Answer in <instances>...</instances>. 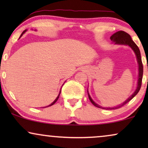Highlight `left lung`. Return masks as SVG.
I'll return each instance as SVG.
<instances>
[{
    "mask_svg": "<svg viewBox=\"0 0 148 148\" xmlns=\"http://www.w3.org/2000/svg\"><path fill=\"white\" fill-rule=\"evenodd\" d=\"M111 41L114 42L115 44H123V45H128L130 46V47L132 48L133 51L135 53V55H136L137 62H138L139 64V77H138V82H137V87L136 90L135 91V92L131 95V96L129 97V98L127 99V100L123 103L122 104L119 105V106L116 107H112V108H103V107L99 106L97 104H96L94 101L92 100V99L91 98V97L88 94L89 98H90V100L91 102L95 106L98 107V108H103L106 109V110H114V109H118L119 108H121V107L124 106L128 103L129 101L134 98V97L137 94V93L139 92V90H140L141 86V83H142V77H143V64L142 61H141V53L140 50H139L138 46L136 45V44L133 41L132 39H131V36L129 35V34H127V32L124 31H119L116 32L113 34L112 36H111L110 38Z\"/></svg>",
    "mask_w": 148,
    "mask_h": 148,
    "instance_id": "obj_1",
    "label": "left lung"
}]
</instances>
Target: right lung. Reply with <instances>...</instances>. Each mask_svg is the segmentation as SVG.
Returning a JSON list of instances; mask_svg holds the SVG:
<instances>
[{
  "label": "right lung",
  "mask_w": 148,
  "mask_h": 148,
  "mask_svg": "<svg viewBox=\"0 0 148 148\" xmlns=\"http://www.w3.org/2000/svg\"><path fill=\"white\" fill-rule=\"evenodd\" d=\"M25 32H26V30H25V31H23V33H22V34H21V36H20V37H21V36H22V35H23V34L24 33H25ZM60 92H61V91H60V93H59V94H58V96H57V98H56L55 99V100H54V102H52L51 104H50V105H49V106H46V107H48V106H52V105H53V104H54V103H55V102H56V101H57V100H58V98H59V96H60ZM46 107H45V108H46Z\"/></svg>",
  "instance_id": "1"
}]
</instances>
